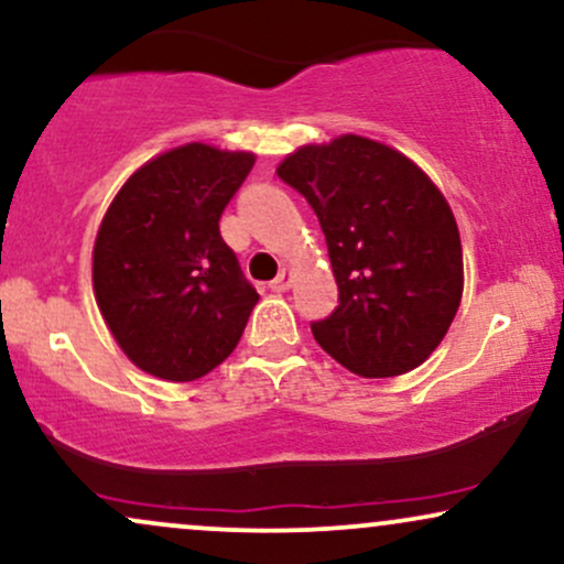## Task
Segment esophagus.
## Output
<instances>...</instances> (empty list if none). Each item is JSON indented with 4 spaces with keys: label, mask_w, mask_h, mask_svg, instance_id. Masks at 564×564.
<instances>
[{
    "label": "esophagus",
    "mask_w": 564,
    "mask_h": 564,
    "mask_svg": "<svg viewBox=\"0 0 564 564\" xmlns=\"http://www.w3.org/2000/svg\"><path fill=\"white\" fill-rule=\"evenodd\" d=\"M291 278H294V275H291V270L283 268L281 273H278L275 281L270 283V289H273V291H289L291 289Z\"/></svg>",
    "instance_id": "1"
}]
</instances>
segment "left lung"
I'll list each match as a JSON object with an SVG mask.
<instances>
[{
	"mask_svg": "<svg viewBox=\"0 0 564 564\" xmlns=\"http://www.w3.org/2000/svg\"><path fill=\"white\" fill-rule=\"evenodd\" d=\"M310 207L328 243L338 307L312 336L362 378L415 370L463 302L459 228L423 167L376 139L344 133L304 144L275 167Z\"/></svg>",
	"mask_w": 564,
	"mask_h": 564,
	"instance_id": "1",
	"label": "left lung"
}]
</instances>
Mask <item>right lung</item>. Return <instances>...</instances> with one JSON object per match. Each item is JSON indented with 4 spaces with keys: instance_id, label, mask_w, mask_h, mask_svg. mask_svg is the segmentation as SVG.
I'll use <instances>...</instances> for the list:
<instances>
[{
    "instance_id": "1",
    "label": "right lung",
    "mask_w": 564,
    "mask_h": 564,
    "mask_svg": "<svg viewBox=\"0 0 564 564\" xmlns=\"http://www.w3.org/2000/svg\"><path fill=\"white\" fill-rule=\"evenodd\" d=\"M254 160L202 141L167 149L120 186L101 217L94 296L118 347L149 376H207L260 302L217 226Z\"/></svg>"
}]
</instances>
